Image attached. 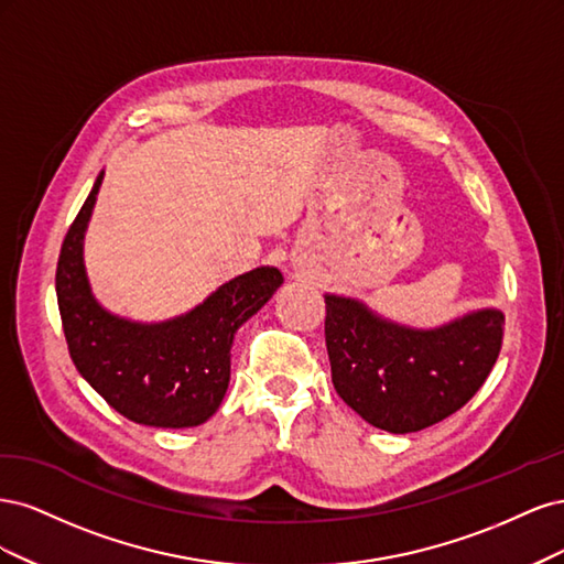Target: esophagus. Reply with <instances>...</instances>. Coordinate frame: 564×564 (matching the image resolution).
Masks as SVG:
<instances>
[{"label":"esophagus","mask_w":564,"mask_h":564,"mask_svg":"<svg viewBox=\"0 0 564 564\" xmlns=\"http://www.w3.org/2000/svg\"><path fill=\"white\" fill-rule=\"evenodd\" d=\"M294 268H299V270H305V263H301V261H299V263H294Z\"/></svg>","instance_id":"esophagus-1"}]
</instances>
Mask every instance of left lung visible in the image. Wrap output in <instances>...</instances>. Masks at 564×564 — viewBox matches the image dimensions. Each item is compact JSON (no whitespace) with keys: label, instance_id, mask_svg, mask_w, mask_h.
<instances>
[{"label":"left lung","instance_id":"1","mask_svg":"<svg viewBox=\"0 0 564 564\" xmlns=\"http://www.w3.org/2000/svg\"><path fill=\"white\" fill-rule=\"evenodd\" d=\"M334 388L373 429L416 433L464 406L497 362L503 313L470 311L433 329L409 327L352 296L324 294Z\"/></svg>","mask_w":564,"mask_h":564}]
</instances>
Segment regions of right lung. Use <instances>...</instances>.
Returning <instances> with one entry per match:
<instances>
[{
	"label": "right lung",
	"instance_id": "right-lung-1",
	"mask_svg": "<svg viewBox=\"0 0 564 564\" xmlns=\"http://www.w3.org/2000/svg\"><path fill=\"white\" fill-rule=\"evenodd\" d=\"M106 172L67 230L56 296L73 362L115 412L152 429H193L216 414L230 383L237 329L282 286L278 268L261 265L220 284L193 311L162 322L115 315L91 292L84 235Z\"/></svg>",
	"mask_w": 564,
	"mask_h": 564
}]
</instances>
